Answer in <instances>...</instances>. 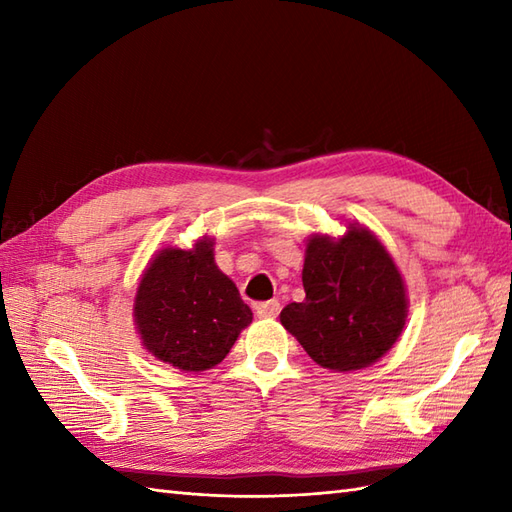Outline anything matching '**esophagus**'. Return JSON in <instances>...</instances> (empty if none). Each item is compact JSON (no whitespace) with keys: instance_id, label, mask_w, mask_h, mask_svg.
<instances>
[{"instance_id":"34e87169","label":"esophagus","mask_w":512,"mask_h":512,"mask_svg":"<svg viewBox=\"0 0 512 512\" xmlns=\"http://www.w3.org/2000/svg\"><path fill=\"white\" fill-rule=\"evenodd\" d=\"M255 310H257V317L259 319H275L277 314H279V310H281V306H279L277 299H270V301L259 303Z\"/></svg>"}]
</instances>
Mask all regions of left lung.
I'll return each instance as SVG.
<instances>
[{"label":"left lung","instance_id":"8db88e82","mask_svg":"<svg viewBox=\"0 0 512 512\" xmlns=\"http://www.w3.org/2000/svg\"><path fill=\"white\" fill-rule=\"evenodd\" d=\"M301 279L306 299L288 303L279 319L314 363L352 372L396 343L407 317L405 284L365 228L350 226L339 242L314 235Z\"/></svg>","mask_w":512,"mask_h":512}]
</instances>
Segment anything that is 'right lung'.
I'll use <instances>...</instances> for the list:
<instances>
[{"label": "right lung", "instance_id": "1", "mask_svg": "<svg viewBox=\"0 0 512 512\" xmlns=\"http://www.w3.org/2000/svg\"><path fill=\"white\" fill-rule=\"evenodd\" d=\"M134 317L147 350L182 372H204L231 352L253 321L239 290L213 259V239L165 248L145 270Z\"/></svg>", "mask_w": 512, "mask_h": 512}]
</instances>
